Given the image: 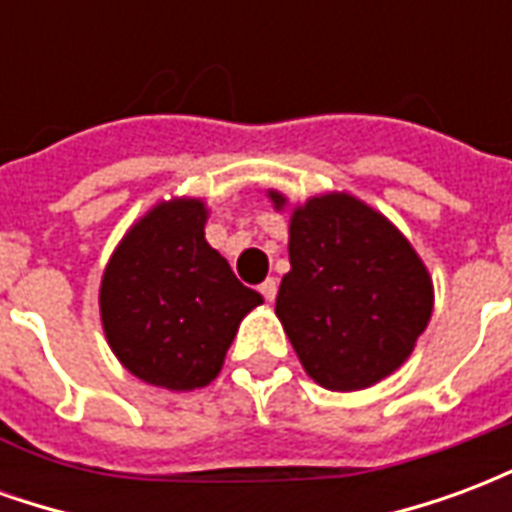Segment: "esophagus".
Listing matches in <instances>:
<instances>
[{"mask_svg":"<svg viewBox=\"0 0 512 512\" xmlns=\"http://www.w3.org/2000/svg\"><path fill=\"white\" fill-rule=\"evenodd\" d=\"M260 293H263V299L266 301H274L277 299V279L268 277L263 285H260Z\"/></svg>","mask_w":512,"mask_h":512,"instance_id":"obj_1","label":"esophagus"}]
</instances>
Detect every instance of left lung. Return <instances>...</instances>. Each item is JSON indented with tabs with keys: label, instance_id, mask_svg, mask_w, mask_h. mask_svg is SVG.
Masks as SVG:
<instances>
[{
	"label": "left lung",
	"instance_id": "left-lung-1",
	"mask_svg": "<svg viewBox=\"0 0 512 512\" xmlns=\"http://www.w3.org/2000/svg\"><path fill=\"white\" fill-rule=\"evenodd\" d=\"M277 208L285 197L271 191ZM290 271L277 315L301 365L334 392L395 373L433 310L422 260L381 213L348 194H326L290 216Z\"/></svg>",
	"mask_w": 512,
	"mask_h": 512
}]
</instances>
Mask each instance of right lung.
Listing matches in <instances>:
<instances>
[{
    "instance_id": "add662e5",
    "label": "right lung",
    "mask_w": 512,
    "mask_h": 512,
    "mask_svg": "<svg viewBox=\"0 0 512 512\" xmlns=\"http://www.w3.org/2000/svg\"><path fill=\"white\" fill-rule=\"evenodd\" d=\"M200 200L156 205L117 246L101 321L117 359L147 384L189 392L222 370L246 312L263 304L205 241Z\"/></svg>"
}]
</instances>
